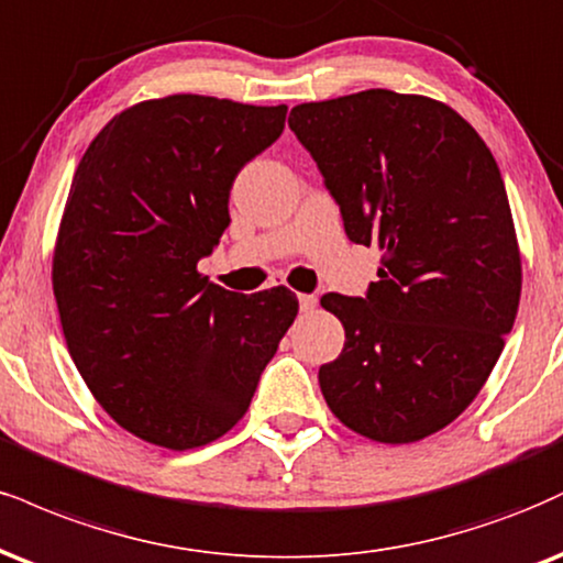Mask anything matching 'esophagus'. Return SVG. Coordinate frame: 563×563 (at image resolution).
<instances>
[{"label":"esophagus","mask_w":563,"mask_h":563,"mask_svg":"<svg viewBox=\"0 0 563 563\" xmlns=\"http://www.w3.org/2000/svg\"><path fill=\"white\" fill-rule=\"evenodd\" d=\"M299 307H301V311H314L317 296L314 294H301L299 296Z\"/></svg>","instance_id":"1"}]
</instances>
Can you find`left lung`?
I'll return each instance as SVG.
<instances>
[{
	"mask_svg": "<svg viewBox=\"0 0 563 563\" xmlns=\"http://www.w3.org/2000/svg\"><path fill=\"white\" fill-rule=\"evenodd\" d=\"M290 131L354 243L377 246L364 299L324 294L346 330L320 367L330 411L377 443H415L475 401L511 333L521 260L490 148L449 104L388 88L309 101Z\"/></svg>",
	"mask_w": 563,
	"mask_h": 563,
	"instance_id": "left-lung-1",
	"label": "left lung"
}]
</instances>
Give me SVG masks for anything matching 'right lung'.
<instances>
[{"mask_svg": "<svg viewBox=\"0 0 563 563\" xmlns=\"http://www.w3.org/2000/svg\"><path fill=\"white\" fill-rule=\"evenodd\" d=\"M286 112L199 93L148 99L114 114L80 159L54 299L88 390L146 443L186 451L225 435L299 314L288 288L243 296L196 269L230 225L235 175L280 139Z\"/></svg>", "mask_w": 563, "mask_h": 563, "instance_id": "1", "label": "right lung"}]
</instances>
